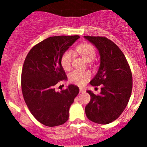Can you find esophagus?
<instances>
[{"label": "esophagus", "mask_w": 147, "mask_h": 147, "mask_svg": "<svg viewBox=\"0 0 147 147\" xmlns=\"http://www.w3.org/2000/svg\"><path fill=\"white\" fill-rule=\"evenodd\" d=\"M80 93H83V92H85V90L83 88H80Z\"/></svg>", "instance_id": "obj_1"}]
</instances>
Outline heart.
Returning <instances> with one entry per match:
<instances>
[{"label": "heart", "instance_id": "heart-1", "mask_svg": "<svg viewBox=\"0 0 147 147\" xmlns=\"http://www.w3.org/2000/svg\"><path fill=\"white\" fill-rule=\"evenodd\" d=\"M76 50L81 55L87 62H90L95 57L96 51L94 47L89 43H83L76 48ZM73 55L70 51L64 52L60 58V63L65 70H69L71 67ZM91 74L87 71L74 70L69 74V80L75 85H84L90 78Z\"/></svg>", "mask_w": 147, "mask_h": 147}]
</instances>
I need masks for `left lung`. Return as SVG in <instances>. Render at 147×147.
<instances>
[{
    "label": "left lung",
    "mask_w": 147,
    "mask_h": 147,
    "mask_svg": "<svg viewBox=\"0 0 147 147\" xmlns=\"http://www.w3.org/2000/svg\"><path fill=\"white\" fill-rule=\"evenodd\" d=\"M99 52L100 64L92 86L101 85L100 93L91 96L85 107L87 118L99 124H108L116 120L126 108L133 88V77L124 54L113 41L105 37L84 36Z\"/></svg>",
    "instance_id": "obj_1"
}]
</instances>
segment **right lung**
Wrapping results in <instances>:
<instances>
[{
    "label": "right lung",
    "mask_w": 147,
    "mask_h": 147,
    "mask_svg": "<svg viewBox=\"0 0 147 147\" xmlns=\"http://www.w3.org/2000/svg\"><path fill=\"white\" fill-rule=\"evenodd\" d=\"M78 38V35L50 37L34 46L25 59L21 72L24 100L34 117L45 126L65 123L79 93L78 87L74 85L60 92L55 90L59 82L67 79L61 56Z\"/></svg>",
    "instance_id": "right-lung-1"
}]
</instances>
